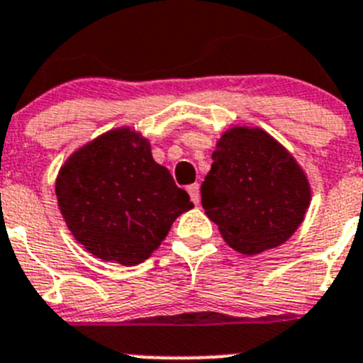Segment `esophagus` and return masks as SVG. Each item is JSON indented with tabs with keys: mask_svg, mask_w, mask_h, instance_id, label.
Listing matches in <instances>:
<instances>
[{
	"mask_svg": "<svg viewBox=\"0 0 363 363\" xmlns=\"http://www.w3.org/2000/svg\"><path fill=\"white\" fill-rule=\"evenodd\" d=\"M188 194L189 197H191V202H194V204H199V201H201V188H199V184H189Z\"/></svg>",
	"mask_w": 363,
	"mask_h": 363,
	"instance_id": "34e87169",
	"label": "esophagus"
}]
</instances>
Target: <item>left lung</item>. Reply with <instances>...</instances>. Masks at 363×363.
<instances>
[{"instance_id": "8db88e82", "label": "left lung", "mask_w": 363, "mask_h": 363, "mask_svg": "<svg viewBox=\"0 0 363 363\" xmlns=\"http://www.w3.org/2000/svg\"><path fill=\"white\" fill-rule=\"evenodd\" d=\"M202 208L228 246L259 255L291 237L311 204V184L291 153L259 126H231L211 155Z\"/></svg>"}]
</instances>
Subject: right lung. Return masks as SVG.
Instances as JSON below:
<instances>
[{"label":"right lung","mask_w":363,"mask_h":363,"mask_svg":"<svg viewBox=\"0 0 363 363\" xmlns=\"http://www.w3.org/2000/svg\"><path fill=\"white\" fill-rule=\"evenodd\" d=\"M55 197L77 242L104 262L135 266L161 246L175 218L194 208L141 132L121 126L70 153Z\"/></svg>","instance_id":"obj_1"}]
</instances>
